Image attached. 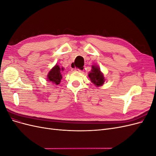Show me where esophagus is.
I'll list each match as a JSON object with an SVG mask.
<instances>
[{
  "label": "esophagus",
  "instance_id": "1",
  "mask_svg": "<svg viewBox=\"0 0 156 156\" xmlns=\"http://www.w3.org/2000/svg\"><path fill=\"white\" fill-rule=\"evenodd\" d=\"M73 71L74 72H82V69H72Z\"/></svg>",
  "mask_w": 156,
  "mask_h": 156
}]
</instances>
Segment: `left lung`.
<instances>
[{
	"mask_svg": "<svg viewBox=\"0 0 156 156\" xmlns=\"http://www.w3.org/2000/svg\"><path fill=\"white\" fill-rule=\"evenodd\" d=\"M88 77L91 82L97 87L102 86L105 81L104 75L101 72L98 66L96 64L92 66V69L90 72L88 73Z\"/></svg>",
	"mask_w": 156,
	"mask_h": 156,
	"instance_id": "left-lung-1",
	"label": "left lung"
}]
</instances>
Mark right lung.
<instances>
[{"label": "right lung", "instance_id": "right-lung-1", "mask_svg": "<svg viewBox=\"0 0 156 156\" xmlns=\"http://www.w3.org/2000/svg\"><path fill=\"white\" fill-rule=\"evenodd\" d=\"M64 71V68H60L58 65L56 64L54 67L52 68L47 75V80L48 81L58 85L60 83L61 79H62L61 72Z\"/></svg>", "mask_w": 156, "mask_h": 156}]
</instances>
